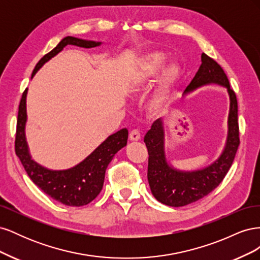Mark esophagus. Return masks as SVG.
I'll return each instance as SVG.
<instances>
[{
	"label": "esophagus",
	"instance_id": "1",
	"mask_svg": "<svg viewBox=\"0 0 260 260\" xmlns=\"http://www.w3.org/2000/svg\"><path fill=\"white\" fill-rule=\"evenodd\" d=\"M129 139H130V141H139V140L141 139V133H140V131L137 130V129L132 130V131L130 132V135H129Z\"/></svg>",
	"mask_w": 260,
	"mask_h": 260
}]
</instances>
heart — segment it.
<instances>
[{"label":"heart","mask_w":260,"mask_h":260,"mask_svg":"<svg viewBox=\"0 0 260 260\" xmlns=\"http://www.w3.org/2000/svg\"><path fill=\"white\" fill-rule=\"evenodd\" d=\"M166 60V55L161 52H153L147 54L144 58L139 62L137 69L133 70L129 78V90L131 93L139 92L143 86L151 81L159 72L161 66ZM182 76V68L180 65L172 62L164 68L159 84L156 91L148 101V111L157 114L160 113L166 106L170 91Z\"/></svg>","instance_id":"b5f03b06"}]
</instances>
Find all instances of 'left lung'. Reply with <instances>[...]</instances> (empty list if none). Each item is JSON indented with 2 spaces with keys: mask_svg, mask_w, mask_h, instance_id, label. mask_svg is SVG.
Segmentation results:
<instances>
[{
  "mask_svg": "<svg viewBox=\"0 0 260 260\" xmlns=\"http://www.w3.org/2000/svg\"><path fill=\"white\" fill-rule=\"evenodd\" d=\"M217 83L225 86L230 98L228 118V139L221 156L210 166L195 171H180L170 167L164 147L162 121L157 119L144 137L148 152L147 180L154 198L172 207L188 205L203 199L222 182L234 160L240 145L238 121V100L230 88L229 79L218 62L205 53L202 54V65L184 93L194 91L203 85Z\"/></svg>",
  "mask_w": 260,
  "mask_h": 260,
  "instance_id": "left-lung-1",
  "label": "left lung"
}]
</instances>
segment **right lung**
<instances>
[{
    "instance_id": "right-lung-1",
    "label": "right lung",
    "mask_w": 260,
    "mask_h": 260,
    "mask_svg": "<svg viewBox=\"0 0 260 260\" xmlns=\"http://www.w3.org/2000/svg\"><path fill=\"white\" fill-rule=\"evenodd\" d=\"M68 44L80 48H95L101 42L85 41L74 37H66L51 52L45 54L36 65L32 75L40 69L43 64L54 57ZM27 89L23 91L18 107L16 138H15V152L19 157L23 168L32 182L40 187L55 201L67 206L79 207L92 202L102 191L106 168L114 158L115 154L127 145L128 130L121 129L109 136L95 151L74 168L67 170H49L31 159L25 137Z\"/></svg>"
}]
</instances>
